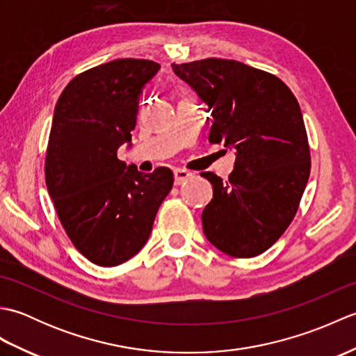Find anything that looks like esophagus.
Here are the masks:
<instances>
[{
  "mask_svg": "<svg viewBox=\"0 0 356 356\" xmlns=\"http://www.w3.org/2000/svg\"><path fill=\"white\" fill-rule=\"evenodd\" d=\"M193 177V172L191 171H186V170H176L174 171V184L176 185H182L185 184L188 179Z\"/></svg>",
  "mask_w": 356,
  "mask_h": 356,
  "instance_id": "34e87169",
  "label": "esophagus"
}]
</instances>
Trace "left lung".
<instances>
[{
    "label": "left lung",
    "mask_w": 356,
    "mask_h": 356,
    "mask_svg": "<svg viewBox=\"0 0 356 356\" xmlns=\"http://www.w3.org/2000/svg\"><path fill=\"white\" fill-rule=\"evenodd\" d=\"M211 113L209 142L236 149L228 180L200 172L214 195L203 232L237 259L263 254L293 220L311 174V151L297 97L275 74L232 59L172 64Z\"/></svg>",
    "instance_id": "1"
}]
</instances>
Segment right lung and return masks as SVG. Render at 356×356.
I'll return each instance as SVG.
<instances>
[{"label": "right lung", "mask_w": 356, "mask_h": 356, "mask_svg": "<svg viewBox=\"0 0 356 356\" xmlns=\"http://www.w3.org/2000/svg\"><path fill=\"white\" fill-rule=\"evenodd\" d=\"M159 69L148 59H115L74 76L56 102L45 185L72 243L97 266H118L140 251L174 184L170 168L143 174L118 159Z\"/></svg>", "instance_id": "obj_1"}]
</instances>
